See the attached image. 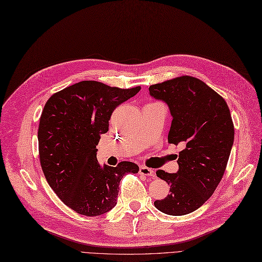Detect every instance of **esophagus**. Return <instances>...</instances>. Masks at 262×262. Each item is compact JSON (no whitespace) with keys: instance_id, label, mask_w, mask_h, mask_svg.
Listing matches in <instances>:
<instances>
[{"instance_id":"34e87169","label":"esophagus","mask_w":262,"mask_h":262,"mask_svg":"<svg viewBox=\"0 0 262 262\" xmlns=\"http://www.w3.org/2000/svg\"><path fill=\"white\" fill-rule=\"evenodd\" d=\"M140 174L144 175V176H150V178H155L154 171L151 168H148L146 166H141L140 167Z\"/></svg>"}]
</instances>
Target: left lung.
<instances>
[{"mask_svg":"<svg viewBox=\"0 0 262 262\" xmlns=\"http://www.w3.org/2000/svg\"><path fill=\"white\" fill-rule=\"evenodd\" d=\"M148 91L171 112L168 143L185 144L178 172L157 171L169 194L154 206L167 215H186L200 208L223 179L235 137L230 111L222 96L190 76L152 84Z\"/></svg>","mask_w":262,"mask_h":262,"instance_id":"obj_1","label":"left lung"}]
</instances>
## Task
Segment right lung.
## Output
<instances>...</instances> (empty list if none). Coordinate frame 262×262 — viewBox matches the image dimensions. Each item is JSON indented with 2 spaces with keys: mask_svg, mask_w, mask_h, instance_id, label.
<instances>
[{
  "mask_svg": "<svg viewBox=\"0 0 262 262\" xmlns=\"http://www.w3.org/2000/svg\"><path fill=\"white\" fill-rule=\"evenodd\" d=\"M140 89L84 80L54 94L45 104L38 126L41 169L56 195L80 215L108 213L116 206L123 175L139 172L126 161L101 166L96 146L109 130L114 110Z\"/></svg>",
  "mask_w": 262,
  "mask_h": 262,
  "instance_id": "add662e5",
  "label": "right lung"
}]
</instances>
